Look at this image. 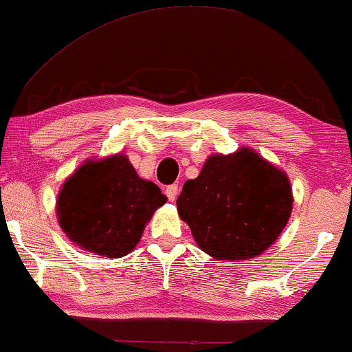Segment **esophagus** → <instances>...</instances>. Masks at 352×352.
<instances>
[{
	"instance_id": "obj_1",
	"label": "esophagus",
	"mask_w": 352,
	"mask_h": 352,
	"mask_svg": "<svg viewBox=\"0 0 352 352\" xmlns=\"http://www.w3.org/2000/svg\"><path fill=\"white\" fill-rule=\"evenodd\" d=\"M177 190H179V187H177V184L168 186L166 189H165V194H166V197H168V200L175 201L176 197H177Z\"/></svg>"
}]
</instances>
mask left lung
<instances>
[{
    "mask_svg": "<svg viewBox=\"0 0 352 352\" xmlns=\"http://www.w3.org/2000/svg\"><path fill=\"white\" fill-rule=\"evenodd\" d=\"M201 252L216 259L256 258L276 242L292 214L285 173L248 147L208 157L176 200Z\"/></svg>",
    "mask_w": 352,
    "mask_h": 352,
    "instance_id": "obj_1",
    "label": "left lung"
}]
</instances>
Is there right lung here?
<instances>
[{"label": "right lung", "instance_id": "1", "mask_svg": "<svg viewBox=\"0 0 352 352\" xmlns=\"http://www.w3.org/2000/svg\"><path fill=\"white\" fill-rule=\"evenodd\" d=\"M165 204L158 186L141 179L128 157L117 153L85 162L62 186L56 211L62 230L80 248L122 258Z\"/></svg>", "mask_w": 352, "mask_h": 352}]
</instances>
